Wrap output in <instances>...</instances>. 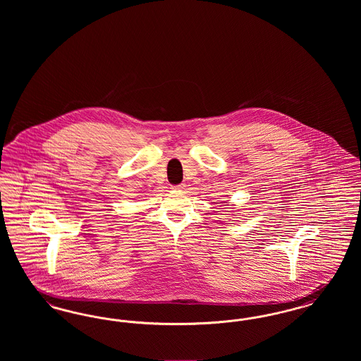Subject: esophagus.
<instances>
[{"instance_id": "1", "label": "esophagus", "mask_w": 361, "mask_h": 361, "mask_svg": "<svg viewBox=\"0 0 361 361\" xmlns=\"http://www.w3.org/2000/svg\"><path fill=\"white\" fill-rule=\"evenodd\" d=\"M185 188V184H178V185H174L173 189H176V190H180V189Z\"/></svg>"}]
</instances>
